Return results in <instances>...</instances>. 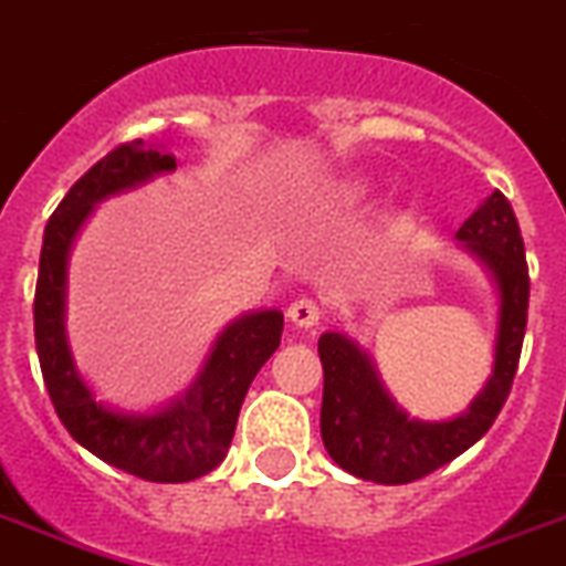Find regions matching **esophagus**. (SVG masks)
Instances as JSON below:
<instances>
[{
  "label": "esophagus",
  "mask_w": 566,
  "mask_h": 566,
  "mask_svg": "<svg viewBox=\"0 0 566 566\" xmlns=\"http://www.w3.org/2000/svg\"><path fill=\"white\" fill-rule=\"evenodd\" d=\"M321 306H317L312 297H297V301L289 306V321L294 323V326H301V329H312V326H317V321H321Z\"/></svg>",
  "instance_id": "1"
}]
</instances>
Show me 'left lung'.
I'll return each instance as SVG.
<instances>
[{
	"instance_id": "1",
	"label": "left lung",
	"mask_w": 566,
	"mask_h": 566,
	"mask_svg": "<svg viewBox=\"0 0 566 566\" xmlns=\"http://www.w3.org/2000/svg\"><path fill=\"white\" fill-rule=\"evenodd\" d=\"M458 240L490 265L501 289L495 371L481 398L455 421H412L384 392L369 357L349 337L326 332L317 343L323 364L321 434L332 461L375 484H409L481 441L510 398L518 371L530 306V272L518 220L501 191L458 229Z\"/></svg>"
}]
</instances>
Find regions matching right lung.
Masks as SVG:
<instances>
[{"mask_svg": "<svg viewBox=\"0 0 566 566\" xmlns=\"http://www.w3.org/2000/svg\"><path fill=\"white\" fill-rule=\"evenodd\" d=\"M171 168H177L171 154L145 148L143 139H132L111 148L82 174L45 226L33 297L36 355L62 427L96 458L154 484L195 481L223 461L251 380L274 355L283 332L280 312L240 317L217 340L200 380L188 389L186 398L159 415L128 418L111 412L96 403L88 386L82 384L62 329L67 245L94 202Z\"/></svg>", "mask_w": 566, "mask_h": 566, "instance_id": "right-lung-1", "label": "right lung"}]
</instances>
